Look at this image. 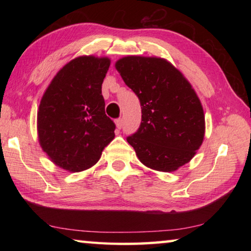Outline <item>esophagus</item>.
Returning a JSON list of instances; mask_svg holds the SVG:
<instances>
[{
  "label": "esophagus",
  "instance_id": "1",
  "mask_svg": "<svg viewBox=\"0 0 251 251\" xmlns=\"http://www.w3.org/2000/svg\"><path fill=\"white\" fill-rule=\"evenodd\" d=\"M116 126H117V128H122L123 127V125H124V121H123V118H117L116 120Z\"/></svg>",
  "mask_w": 251,
  "mask_h": 251
}]
</instances>
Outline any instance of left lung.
Returning <instances> with one entry per match:
<instances>
[{
    "instance_id": "left-lung-1",
    "label": "left lung",
    "mask_w": 251,
    "mask_h": 251,
    "mask_svg": "<svg viewBox=\"0 0 251 251\" xmlns=\"http://www.w3.org/2000/svg\"><path fill=\"white\" fill-rule=\"evenodd\" d=\"M116 69L142 106L141 125L126 138L139 160L166 173L188 163L205 134L202 106L192 85L163 58L127 56Z\"/></svg>"
}]
</instances>
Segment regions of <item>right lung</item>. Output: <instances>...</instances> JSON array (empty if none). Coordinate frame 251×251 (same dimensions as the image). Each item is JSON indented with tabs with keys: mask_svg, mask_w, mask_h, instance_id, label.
Instances as JSON below:
<instances>
[{
	"mask_svg": "<svg viewBox=\"0 0 251 251\" xmlns=\"http://www.w3.org/2000/svg\"><path fill=\"white\" fill-rule=\"evenodd\" d=\"M108 67V58H75L58 72L41 100L40 144L50 160L66 171L92 167L115 136L116 125L105 114L101 95Z\"/></svg>",
	"mask_w": 251,
	"mask_h": 251,
	"instance_id": "right-lung-1",
	"label": "right lung"
}]
</instances>
